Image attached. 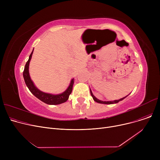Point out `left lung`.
I'll return each instance as SVG.
<instances>
[{
  "instance_id": "1",
  "label": "left lung",
  "mask_w": 160,
  "mask_h": 160,
  "mask_svg": "<svg viewBox=\"0 0 160 160\" xmlns=\"http://www.w3.org/2000/svg\"><path fill=\"white\" fill-rule=\"evenodd\" d=\"M90 93H91V95L92 97H93V100H95V102H98V103H100V104H117V103H118L119 101H121V100H122L124 99L126 97H127L128 96V95L127 96H126V97H123V98H120V99H119V100H113V101H102V100H100L98 99L97 98H96V97L93 95V93H92V91H91V89H90Z\"/></svg>"
}]
</instances>
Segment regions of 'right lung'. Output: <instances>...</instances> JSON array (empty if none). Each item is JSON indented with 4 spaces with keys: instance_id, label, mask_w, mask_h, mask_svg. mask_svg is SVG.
I'll list each match as a JSON object with an SVG mask.
<instances>
[{
    "instance_id": "1",
    "label": "right lung",
    "mask_w": 160,
    "mask_h": 160,
    "mask_svg": "<svg viewBox=\"0 0 160 160\" xmlns=\"http://www.w3.org/2000/svg\"><path fill=\"white\" fill-rule=\"evenodd\" d=\"M33 49L29 56L28 60L27 61L26 65H25L24 69L23 71V78L25 82V83H26V85L29 89L30 91L36 97H37L40 100H41L42 102H43L47 104L57 105V104H60L63 102H65L67 100H68L69 97L72 92L74 82V78H72L71 80L70 84L68 86V88H67V89L62 93L54 95L51 93H45V92L40 91L35 86L33 81L31 80L30 73H29V65H30V62L31 60L32 56L33 54Z\"/></svg>"
}]
</instances>
